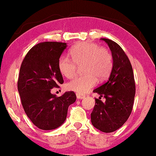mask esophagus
Instances as JSON below:
<instances>
[{"label":"esophagus","mask_w":156,"mask_h":156,"mask_svg":"<svg viewBox=\"0 0 156 156\" xmlns=\"http://www.w3.org/2000/svg\"><path fill=\"white\" fill-rule=\"evenodd\" d=\"M76 97L77 98H78V99H82V98H85V94H78V93H76Z\"/></svg>","instance_id":"obj_1"}]
</instances>
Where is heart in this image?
<instances>
[{
	"instance_id": "b5f03b06",
	"label": "heart",
	"mask_w": 156,
	"mask_h": 156,
	"mask_svg": "<svg viewBox=\"0 0 156 156\" xmlns=\"http://www.w3.org/2000/svg\"><path fill=\"white\" fill-rule=\"evenodd\" d=\"M71 58L62 55L58 62V70L62 75L71 78L76 74L78 66H81L85 75L75 78L66 84V88L78 94H83L92 88L97 78H107L112 68V58L106 49L93 42L83 41L77 44L70 51Z\"/></svg>"
}]
</instances>
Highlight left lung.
<instances>
[{"instance_id": "obj_1", "label": "left lung", "mask_w": 156, "mask_h": 156, "mask_svg": "<svg viewBox=\"0 0 156 156\" xmlns=\"http://www.w3.org/2000/svg\"><path fill=\"white\" fill-rule=\"evenodd\" d=\"M108 45L113 58V67L108 79L93 92L100 94L91 114L93 126L105 133L119 129L128 120L132 111L135 94L133 70L129 58L116 42L101 38ZM101 97L106 98L103 103Z\"/></svg>"}]
</instances>
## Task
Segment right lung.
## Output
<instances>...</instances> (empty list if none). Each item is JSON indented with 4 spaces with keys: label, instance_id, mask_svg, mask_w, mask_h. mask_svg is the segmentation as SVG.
<instances>
[{
    "label": "right lung",
    "instance_id": "add662e5",
    "mask_svg": "<svg viewBox=\"0 0 156 156\" xmlns=\"http://www.w3.org/2000/svg\"><path fill=\"white\" fill-rule=\"evenodd\" d=\"M66 43L41 42L30 49L21 63L17 89L26 115L42 130H52L65 121L68 106L76 100L74 91L57 97L51 89L63 84L58 59Z\"/></svg>",
    "mask_w": 156,
    "mask_h": 156
}]
</instances>
